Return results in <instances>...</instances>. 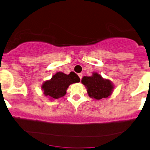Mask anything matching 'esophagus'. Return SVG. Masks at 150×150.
Masks as SVG:
<instances>
[{
  "label": "esophagus",
  "instance_id": "34e87169",
  "mask_svg": "<svg viewBox=\"0 0 150 150\" xmlns=\"http://www.w3.org/2000/svg\"><path fill=\"white\" fill-rule=\"evenodd\" d=\"M78 76H79L80 79H81V80L82 77H83V74H81V73H80V74H78Z\"/></svg>",
  "mask_w": 150,
  "mask_h": 150
}]
</instances>
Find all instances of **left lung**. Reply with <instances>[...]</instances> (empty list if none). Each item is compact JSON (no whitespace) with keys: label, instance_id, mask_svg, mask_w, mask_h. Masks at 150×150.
I'll list each match as a JSON object with an SVG mask.
<instances>
[{"label":"left lung","instance_id":"left-lung-1","mask_svg":"<svg viewBox=\"0 0 150 150\" xmlns=\"http://www.w3.org/2000/svg\"><path fill=\"white\" fill-rule=\"evenodd\" d=\"M81 82L86 87L89 96L97 100L106 98L111 94L113 89L110 81L103 79L97 73H94L92 76H83Z\"/></svg>","mask_w":150,"mask_h":150}]
</instances>
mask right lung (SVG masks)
<instances>
[{"mask_svg": "<svg viewBox=\"0 0 150 150\" xmlns=\"http://www.w3.org/2000/svg\"><path fill=\"white\" fill-rule=\"evenodd\" d=\"M80 78L76 74L71 71L69 75L62 72H57L50 80L47 81L42 86L44 94L51 98H59L67 93V89L70 84L78 83Z\"/></svg>", "mask_w": 150, "mask_h": 150, "instance_id": "obj_1", "label": "right lung"}]
</instances>
